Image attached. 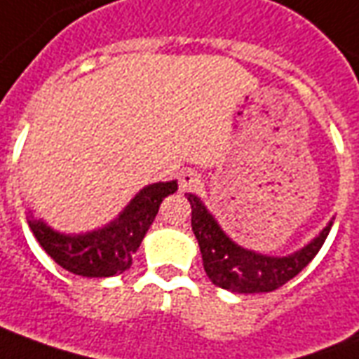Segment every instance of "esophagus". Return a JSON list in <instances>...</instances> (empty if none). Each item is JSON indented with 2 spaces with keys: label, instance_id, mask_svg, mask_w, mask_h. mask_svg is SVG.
Instances as JSON below:
<instances>
[{
  "label": "esophagus",
  "instance_id": "esophagus-1",
  "mask_svg": "<svg viewBox=\"0 0 359 359\" xmlns=\"http://www.w3.org/2000/svg\"><path fill=\"white\" fill-rule=\"evenodd\" d=\"M201 185V177L195 170H185L180 175V189L182 191H195Z\"/></svg>",
  "mask_w": 359,
  "mask_h": 359
}]
</instances>
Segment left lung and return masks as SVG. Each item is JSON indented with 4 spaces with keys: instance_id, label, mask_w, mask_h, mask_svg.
Returning a JSON list of instances; mask_svg holds the SVG:
<instances>
[{
    "instance_id": "8db88e82",
    "label": "left lung",
    "mask_w": 359,
    "mask_h": 359,
    "mask_svg": "<svg viewBox=\"0 0 359 359\" xmlns=\"http://www.w3.org/2000/svg\"><path fill=\"white\" fill-rule=\"evenodd\" d=\"M191 205V228L199 241L205 273L218 288L236 294L273 292L306 269L330 232V222L309 245L288 257H266L236 245L210 216L199 197L187 195Z\"/></svg>"
}]
</instances>
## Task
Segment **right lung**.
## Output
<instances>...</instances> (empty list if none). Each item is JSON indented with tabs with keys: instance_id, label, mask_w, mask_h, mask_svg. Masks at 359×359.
I'll return each instance as SVG.
<instances>
[{
	"instance_id": "add662e5",
	"label": "right lung",
	"mask_w": 359,
	"mask_h": 359,
	"mask_svg": "<svg viewBox=\"0 0 359 359\" xmlns=\"http://www.w3.org/2000/svg\"><path fill=\"white\" fill-rule=\"evenodd\" d=\"M175 189V182L144 187L110 226L86 236L53 232L32 215H29V226L46 253L65 271L90 278L114 276L131 266V257L154 222L160 203Z\"/></svg>"
}]
</instances>
